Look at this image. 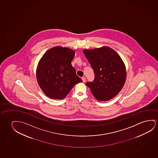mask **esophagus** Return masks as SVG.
I'll return each mask as SVG.
<instances>
[{
    "instance_id": "obj_1",
    "label": "esophagus",
    "mask_w": 158,
    "mask_h": 158,
    "mask_svg": "<svg viewBox=\"0 0 158 158\" xmlns=\"http://www.w3.org/2000/svg\"><path fill=\"white\" fill-rule=\"evenodd\" d=\"M82 80L83 82L85 83V80H86V78H85V77H83L82 78Z\"/></svg>"
}]
</instances>
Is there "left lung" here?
Here are the masks:
<instances>
[{"label": "left lung", "mask_w": 158, "mask_h": 158, "mask_svg": "<svg viewBox=\"0 0 158 158\" xmlns=\"http://www.w3.org/2000/svg\"><path fill=\"white\" fill-rule=\"evenodd\" d=\"M83 53L95 73L93 82H87L96 100L107 101L115 97L124 86L126 68L120 55L109 47L84 49Z\"/></svg>", "instance_id": "obj_1"}]
</instances>
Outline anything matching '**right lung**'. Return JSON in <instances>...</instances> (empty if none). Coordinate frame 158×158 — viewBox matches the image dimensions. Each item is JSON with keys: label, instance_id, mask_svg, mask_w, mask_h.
Wrapping results in <instances>:
<instances>
[{"label": "right lung", "instance_id": "add662e5", "mask_svg": "<svg viewBox=\"0 0 158 158\" xmlns=\"http://www.w3.org/2000/svg\"><path fill=\"white\" fill-rule=\"evenodd\" d=\"M75 54L74 50L57 46L46 51L38 62L36 78L48 97L63 99L75 85L82 82L71 64Z\"/></svg>", "mask_w": 158, "mask_h": 158}]
</instances>
